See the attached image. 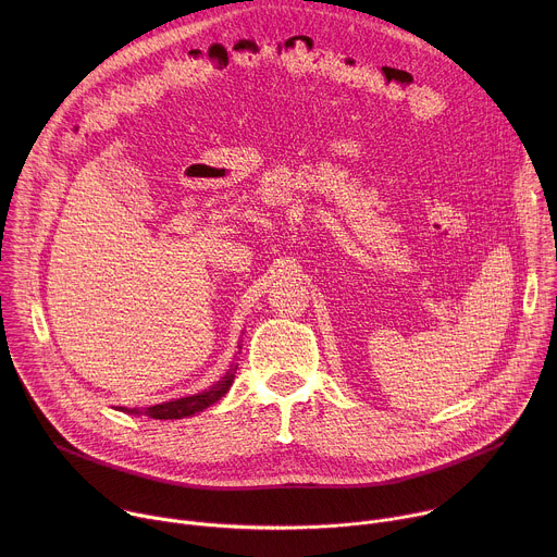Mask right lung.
<instances>
[{
	"label": "right lung",
	"instance_id": "add662e5",
	"mask_svg": "<svg viewBox=\"0 0 557 557\" xmlns=\"http://www.w3.org/2000/svg\"><path fill=\"white\" fill-rule=\"evenodd\" d=\"M235 370L237 363L233 361L231 368L224 372V376H220V381H215L213 385H209L207 389L191 394V396H183V399H174V401H163L156 404L149 408H116L125 414H145L149 419H158V421H170V419H185L191 414H198L202 410H207L209 406H213L215 401H220L222 396L228 392L233 379H235Z\"/></svg>",
	"mask_w": 557,
	"mask_h": 557
}]
</instances>
